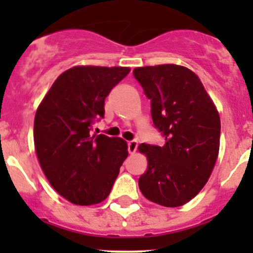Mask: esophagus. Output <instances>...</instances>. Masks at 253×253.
Wrapping results in <instances>:
<instances>
[{
	"mask_svg": "<svg viewBox=\"0 0 253 253\" xmlns=\"http://www.w3.org/2000/svg\"><path fill=\"white\" fill-rule=\"evenodd\" d=\"M128 152H129V154H133V153H136V150H137V147H138V142L137 141H131V142H128Z\"/></svg>",
	"mask_w": 253,
	"mask_h": 253,
	"instance_id": "obj_1",
	"label": "esophagus"
}]
</instances>
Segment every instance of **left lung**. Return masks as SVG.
<instances>
[{"label": "left lung", "instance_id": "1", "mask_svg": "<svg viewBox=\"0 0 253 253\" xmlns=\"http://www.w3.org/2000/svg\"><path fill=\"white\" fill-rule=\"evenodd\" d=\"M133 76L150 99L154 126L165 144H139L148 160L138 180L147 200L164 207L190 202L205 187L220 144V117L198 76L178 65L137 67Z\"/></svg>", "mask_w": 253, "mask_h": 253}]
</instances>
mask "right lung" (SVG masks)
<instances>
[{"label":"right lung","mask_w":253,"mask_h":253,"mask_svg":"<svg viewBox=\"0 0 253 253\" xmlns=\"http://www.w3.org/2000/svg\"><path fill=\"white\" fill-rule=\"evenodd\" d=\"M128 67L75 66L53 82L34 119L38 160L53 190L79 206L103 202L128 155L120 137L93 134L110 90Z\"/></svg>","instance_id":"1"}]
</instances>
